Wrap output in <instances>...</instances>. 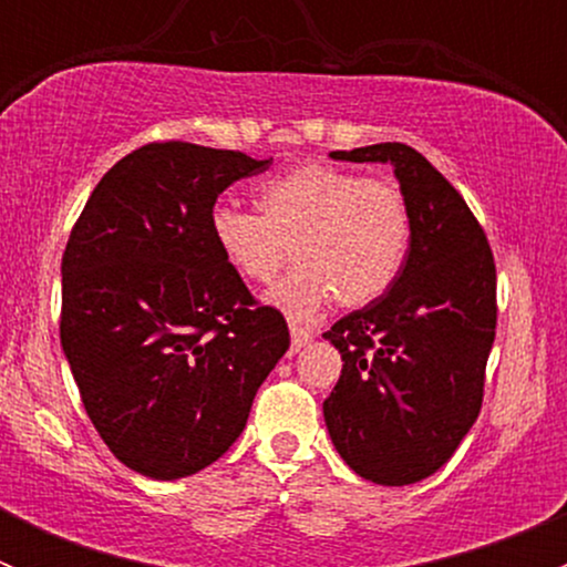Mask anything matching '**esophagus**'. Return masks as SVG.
<instances>
[{
  "label": "esophagus",
  "mask_w": 567,
  "mask_h": 567,
  "mask_svg": "<svg viewBox=\"0 0 567 567\" xmlns=\"http://www.w3.org/2000/svg\"><path fill=\"white\" fill-rule=\"evenodd\" d=\"M312 340V331L301 329V326H290V346H293V351H299V348H305L307 342Z\"/></svg>",
  "instance_id": "esophagus-1"
}]
</instances>
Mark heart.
<instances>
[{
    "instance_id": "1",
    "label": "heart",
    "mask_w": 567,
    "mask_h": 567,
    "mask_svg": "<svg viewBox=\"0 0 567 567\" xmlns=\"http://www.w3.org/2000/svg\"><path fill=\"white\" fill-rule=\"evenodd\" d=\"M257 210L219 205L210 236L227 266L249 282H271L288 262L299 266L268 293V305L310 320L326 305L364 307L392 288L411 244L403 192L329 164H305L262 183Z\"/></svg>"
}]
</instances>
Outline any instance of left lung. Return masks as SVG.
I'll return each instance as SVG.
<instances>
[{"label":"left lung","mask_w":567,"mask_h":567,"mask_svg":"<svg viewBox=\"0 0 567 567\" xmlns=\"http://www.w3.org/2000/svg\"><path fill=\"white\" fill-rule=\"evenodd\" d=\"M390 164L411 214L392 288L340 318L326 340L342 373L323 400L340 458L379 485H411L453 458L483 405L496 329V268L483 227L444 175L400 142L329 153Z\"/></svg>","instance_id":"1"}]
</instances>
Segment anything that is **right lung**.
Listing matches in <instances>:
<instances>
[{
  "label": "right lung",
  "mask_w": 567,
  "mask_h": 567,
  "mask_svg": "<svg viewBox=\"0 0 567 567\" xmlns=\"http://www.w3.org/2000/svg\"><path fill=\"white\" fill-rule=\"evenodd\" d=\"M271 158L156 142L90 194L62 255L60 340L114 458L153 480L219 461L290 346L210 236L216 197Z\"/></svg>",
  "instance_id": "1"
}]
</instances>
